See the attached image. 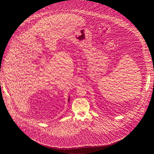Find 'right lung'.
<instances>
[{
    "label": "right lung",
    "mask_w": 154,
    "mask_h": 154,
    "mask_svg": "<svg viewBox=\"0 0 154 154\" xmlns=\"http://www.w3.org/2000/svg\"><path fill=\"white\" fill-rule=\"evenodd\" d=\"M69 100H70V98L69 97V98H68V101H69Z\"/></svg>",
    "instance_id": "add662e5"
}]
</instances>
